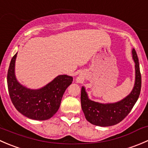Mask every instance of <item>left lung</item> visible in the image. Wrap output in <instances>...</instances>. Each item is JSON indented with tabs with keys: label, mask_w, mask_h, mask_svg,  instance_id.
I'll return each mask as SVG.
<instances>
[{
	"label": "left lung",
	"mask_w": 148,
	"mask_h": 148,
	"mask_svg": "<svg viewBox=\"0 0 148 148\" xmlns=\"http://www.w3.org/2000/svg\"><path fill=\"white\" fill-rule=\"evenodd\" d=\"M132 59L135 62V80L130 93L117 102L101 103L91 100L84 86H82V109L88 122L99 127L117 125L127 116L138 101L141 89V74L138 55L135 49L132 50Z\"/></svg>",
	"instance_id": "left-lung-1"
}]
</instances>
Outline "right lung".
<instances>
[{
  "instance_id": "obj_1",
  "label": "right lung",
  "mask_w": 148,
  "mask_h": 148,
  "mask_svg": "<svg viewBox=\"0 0 148 148\" xmlns=\"http://www.w3.org/2000/svg\"><path fill=\"white\" fill-rule=\"evenodd\" d=\"M17 53L10 61L7 75L8 92L16 110L28 118L46 120L53 117L60 107L62 97L72 83L71 76L59 75L43 87L31 89L17 80L15 64Z\"/></svg>"
}]
</instances>
